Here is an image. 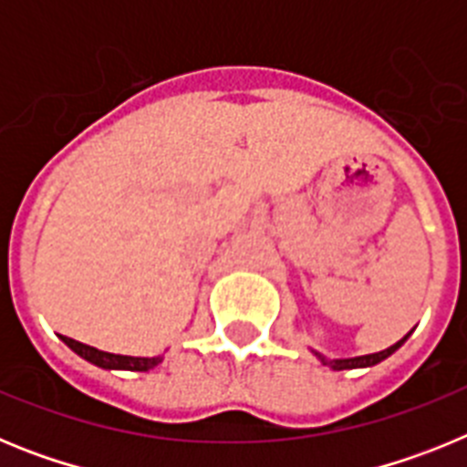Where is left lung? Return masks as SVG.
<instances>
[{
    "instance_id": "obj_1",
    "label": "left lung",
    "mask_w": 467,
    "mask_h": 467,
    "mask_svg": "<svg viewBox=\"0 0 467 467\" xmlns=\"http://www.w3.org/2000/svg\"><path fill=\"white\" fill-rule=\"evenodd\" d=\"M407 337H410V334H407ZM407 337H404V339H400L398 344L390 346V348L379 350V353H372V356L348 358V360H327V358H323V356H320V353H316V356L320 358V360H323V365H329V367H332V369H339V372H341V369H356V367H372V365H377V362L386 360L388 356H393L395 350H398L400 346H402L404 341H407Z\"/></svg>"
}]
</instances>
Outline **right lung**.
Returning <instances> with one entry per match:
<instances>
[{"mask_svg":"<svg viewBox=\"0 0 467 467\" xmlns=\"http://www.w3.org/2000/svg\"><path fill=\"white\" fill-rule=\"evenodd\" d=\"M65 344L79 353L81 358H86L88 362L98 367H105V369H128V372H150L151 367H156L161 362V358H130V356H114V353H105V350H98L93 346L79 344V341L63 337Z\"/></svg>","mask_w":467,"mask_h":467,"instance_id":"1","label":"right lung"}]
</instances>
